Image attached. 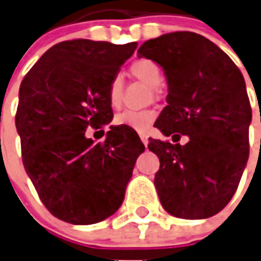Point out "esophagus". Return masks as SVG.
<instances>
[{
    "mask_svg": "<svg viewBox=\"0 0 261 261\" xmlns=\"http://www.w3.org/2000/svg\"><path fill=\"white\" fill-rule=\"evenodd\" d=\"M139 137H141L142 143H143L145 146H147V143H149V137H147L146 134H143V133H141V134H139Z\"/></svg>",
    "mask_w": 261,
    "mask_h": 261,
    "instance_id": "1",
    "label": "esophagus"
}]
</instances>
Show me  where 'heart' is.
<instances>
[{
    "label": "heart",
    "instance_id": "obj_1",
    "mask_svg": "<svg viewBox=\"0 0 261 261\" xmlns=\"http://www.w3.org/2000/svg\"><path fill=\"white\" fill-rule=\"evenodd\" d=\"M130 73L135 79L141 80L145 84H147L151 88L160 87L162 83V69L154 60L150 59H138L133 61L130 65ZM122 94H123V79L122 76L116 75L111 79L109 84V96L110 106L114 109H118L122 103ZM155 120V112L151 110H142V111H135V110H126L115 116L114 123L116 126H127L135 131L143 133L147 131L151 123Z\"/></svg>",
    "mask_w": 261,
    "mask_h": 261
}]
</instances>
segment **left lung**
<instances>
[{
  "mask_svg": "<svg viewBox=\"0 0 261 261\" xmlns=\"http://www.w3.org/2000/svg\"><path fill=\"white\" fill-rule=\"evenodd\" d=\"M138 56L158 63L169 84L154 126L174 142L189 137L184 146L150 139L160 158L154 185L161 204L179 219L212 217L232 200L249 155L244 77L225 52L193 32L149 40Z\"/></svg>",
  "mask_w": 261,
  "mask_h": 261,
  "instance_id": "left-lung-1",
  "label": "left lung"
}]
</instances>
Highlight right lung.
<instances>
[{"instance_id":"add662e5","label":"right lung","mask_w":261,"mask_h":261,"mask_svg":"<svg viewBox=\"0 0 261 261\" xmlns=\"http://www.w3.org/2000/svg\"><path fill=\"white\" fill-rule=\"evenodd\" d=\"M137 45L59 42L21 82L16 127L22 164L42 204L63 221L95 224L123 202L145 146L130 127H111L99 143L86 130L111 122L109 84Z\"/></svg>"}]
</instances>
